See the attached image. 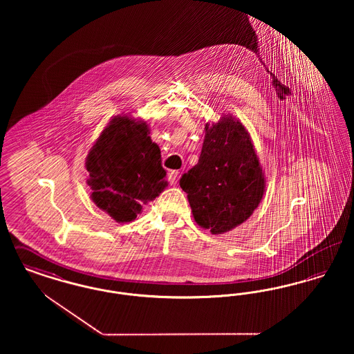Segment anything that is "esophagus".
<instances>
[{"label": "esophagus", "instance_id": "esophagus-1", "mask_svg": "<svg viewBox=\"0 0 354 354\" xmlns=\"http://www.w3.org/2000/svg\"><path fill=\"white\" fill-rule=\"evenodd\" d=\"M178 175H179L178 171H171V172H169V185H176V183H178Z\"/></svg>", "mask_w": 354, "mask_h": 354}]
</instances>
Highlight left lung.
Listing matches in <instances>:
<instances>
[{
    "label": "left lung",
    "instance_id": "left-lung-1",
    "mask_svg": "<svg viewBox=\"0 0 354 354\" xmlns=\"http://www.w3.org/2000/svg\"><path fill=\"white\" fill-rule=\"evenodd\" d=\"M199 162L180 178L195 221L211 234L234 230L253 214L266 178L251 135L231 114L207 123Z\"/></svg>",
    "mask_w": 354,
    "mask_h": 354
}]
</instances>
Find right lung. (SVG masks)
<instances>
[{
  "label": "right lung",
  "mask_w": 354,
  "mask_h": 354,
  "mask_svg": "<svg viewBox=\"0 0 354 354\" xmlns=\"http://www.w3.org/2000/svg\"><path fill=\"white\" fill-rule=\"evenodd\" d=\"M91 201L118 223L133 221L166 188L160 149L150 127L130 114L111 119L86 158Z\"/></svg>",
  "instance_id": "right-lung-1"
}]
</instances>
